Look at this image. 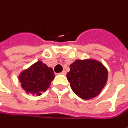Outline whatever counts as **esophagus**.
Returning a JSON list of instances; mask_svg holds the SVG:
<instances>
[{
	"label": "esophagus",
	"mask_w": 128,
	"mask_h": 128,
	"mask_svg": "<svg viewBox=\"0 0 128 128\" xmlns=\"http://www.w3.org/2000/svg\"><path fill=\"white\" fill-rule=\"evenodd\" d=\"M60 74H62V75H66V71H65V70H63V71L60 73Z\"/></svg>",
	"instance_id": "obj_1"
}]
</instances>
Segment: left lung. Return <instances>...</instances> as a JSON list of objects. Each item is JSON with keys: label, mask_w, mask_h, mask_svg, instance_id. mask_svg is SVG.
<instances>
[{"label": "left lung", "mask_w": 128, "mask_h": 128, "mask_svg": "<svg viewBox=\"0 0 128 128\" xmlns=\"http://www.w3.org/2000/svg\"><path fill=\"white\" fill-rule=\"evenodd\" d=\"M68 80L74 92L84 99L98 96L105 86L108 71L99 61L86 59L76 60L70 66Z\"/></svg>", "instance_id": "obj_1"}]
</instances>
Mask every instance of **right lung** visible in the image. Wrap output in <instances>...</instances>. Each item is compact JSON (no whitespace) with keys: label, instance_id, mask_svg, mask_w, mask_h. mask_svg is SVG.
<instances>
[{"label":"right lung","instance_id":"1","mask_svg":"<svg viewBox=\"0 0 128 128\" xmlns=\"http://www.w3.org/2000/svg\"><path fill=\"white\" fill-rule=\"evenodd\" d=\"M54 78L52 68H48L42 61L36 62L19 75V80L26 92L37 96L42 95V92L48 90Z\"/></svg>","mask_w":128,"mask_h":128}]
</instances>
